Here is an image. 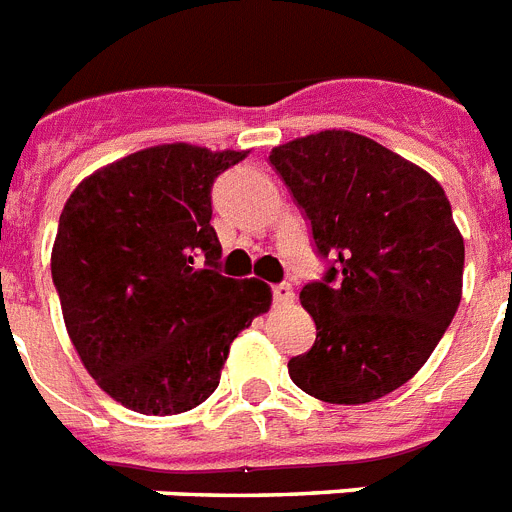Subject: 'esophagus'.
Segmentation results:
<instances>
[{
    "label": "esophagus",
    "instance_id": "obj_1",
    "mask_svg": "<svg viewBox=\"0 0 512 512\" xmlns=\"http://www.w3.org/2000/svg\"><path fill=\"white\" fill-rule=\"evenodd\" d=\"M272 295H274V301H277V303H293V298H295L293 287L287 285V282H280V285H274L272 287Z\"/></svg>",
    "mask_w": 512,
    "mask_h": 512
}]
</instances>
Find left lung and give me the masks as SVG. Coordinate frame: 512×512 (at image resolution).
I'll return each mask as SVG.
<instances>
[{"mask_svg":"<svg viewBox=\"0 0 512 512\" xmlns=\"http://www.w3.org/2000/svg\"><path fill=\"white\" fill-rule=\"evenodd\" d=\"M329 261L301 303L316 342L287 369L303 392L361 405L398 390L453 322L466 248L442 185L395 151L322 130L269 154Z\"/></svg>","mask_w":512,"mask_h":512,"instance_id":"left-lung-1","label":"left lung"}]
</instances>
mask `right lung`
<instances>
[{
  "instance_id": "add662e5",
  "label": "right lung",
  "mask_w": 512,
  "mask_h": 512,
  "mask_svg": "<svg viewBox=\"0 0 512 512\" xmlns=\"http://www.w3.org/2000/svg\"><path fill=\"white\" fill-rule=\"evenodd\" d=\"M246 151L170 143L86 177L52 251L67 332L88 374L130 411L183 413L217 390L232 340L264 314L259 280L219 269L211 185Z\"/></svg>"
}]
</instances>
